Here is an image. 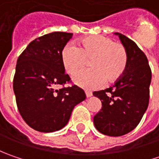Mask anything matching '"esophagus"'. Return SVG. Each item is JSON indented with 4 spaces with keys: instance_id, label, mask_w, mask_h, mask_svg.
<instances>
[{
    "instance_id": "1",
    "label": "esophagus",
    "mask_w": 159,
    "mask_h": 159,
    "mask_svg": "<svg viewBox=\"0 0 159 159\" xmlns=\"http://www.w3.org/2000/svg\"><path fill=\"white\" fill-rule=\"evenodd\" d=\"M85 93H86V96H87V97H91L92 95H93L92 92H90V91H86Z\"/></svg>"
}]
</instances>
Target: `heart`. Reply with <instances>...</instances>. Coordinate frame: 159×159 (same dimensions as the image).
Wrapping results in <instances>:
<instances>
[{
  "instance_id": "heart-1",
  "label": "heart",
  "mask_w": 159,
  "mask_h": 159,
  "mask_svg": "<svg viewBox=\"0 0 159 159\" xmlns=\"http://www.w3.org/2000/svg\"><path fill=\"white\" fill-rule=\"evenodd\" d=\"M75 45L68 43L61 51V62L64 70L73 75L90 60L89 67L77 73L73 82L85 89L99 88L105 80L113 82L124 74L127 66L125 47L105 35H90Z\"/></svg>"
}]
</instances>
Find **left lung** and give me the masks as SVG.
I'll list each match as a JSON object with an SVG mask.
<instances>
[{
  "instance_id": "8db88e82",
  "label": "left lung",
  "mask_w": 159,
  "mask_h": 159,
  "mask_svg": "<svg viewBox=\"0 0 159 159\" xmlns=\"http://www.w3.org/2000/svg\"><path fill=\"white\" fill-rule=\"evenodd\" d=\"M115 34L127 53L125 71L112 87L93 93L102 102V109L94 117L95 128L109 136L124 135L137 126L149 105L151 81L145 54L126 36Z\"/></svg>"
}]
</instances>
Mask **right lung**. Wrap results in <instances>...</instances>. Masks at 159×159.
Here are the masks:
<instances>
[{
	"instance_id": "right-lung-1",
	"label": "right lung",
	"mask_w": 159,
	"mask_h": 159,
	"mask_svg": "<svg viewBox=\"0 0 159 159\" xmlns=\"http://www.w3.org/2000/svg\"><path fill=\"white\" fill-rule=\"evenodd\" d=\"M72 34L55 32L33 40L16 62L13 89L18 111L25 123L42 133L58 131L67 125L73 108L86 99L70 82L61 62V51Z\"/></svg>"
}]
</instances>
